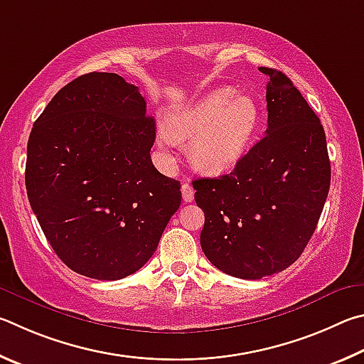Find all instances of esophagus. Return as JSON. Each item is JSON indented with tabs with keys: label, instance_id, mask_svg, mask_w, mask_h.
<instances>
[{
	"label": "esophagus",
	"instance_id": "esophagus-1",
	"mask_svg": "<svg viewBox=\"0 0 364 364\" xmlns=\"http://www.w3.org/2000/svg\"><path fill=\"white\" fill-rule=\"evenodd\" d=\"M182 198L186 203L193 201L195 198V190L190 183H182Z\"/></svg>",
	"mask_w": 364,
	"mask_h": 364
}]
</instances>
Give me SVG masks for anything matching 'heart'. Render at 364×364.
Instances as JSON below:
<instances>
[{"label":"heart","instance_id":"1","mask_svg":"<svg viewBox=\"0 0 364 364\" xmlns=\"http://www.w3.org/2000/svg\"><path fill=\"white\" fill-rule=\"evenodd\" d=\"M260 119L262 112L256 99L237 95L232 87H220L172 114L166 131L174 142L192 139L188 145L192 163L209 174H220L243 158Z\"/></svg>","mask_w":364,"mask_h":364}]
</instances>
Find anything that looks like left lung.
Instances as JSON below:
<instances>
[{
	"instance_id": "obj_1",
	"label": "left lung",
	"mask_w": 364,
	"mask_h": 364,
	"mask_svg": "<svg viewBox=\"0 0 364 364\" xmlns=\"http://www.w3.org/2000/svg\"><path fill=\"white\" fill-rule=\"evenodd\" d=\"M269 127L230 174L193 182L205 213L201 247L227 275L260 279L294 264L314 235L328 198L326 134L292 81L260 67Z\"/></svg>"
}]
</instances>
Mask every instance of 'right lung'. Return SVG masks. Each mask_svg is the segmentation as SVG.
Listing matches in <instances>:
<instances>
[{
	"instance_id": "right-lung-1",
	"label": "right lung",
	"mask_w": 364,
	"mask_h": 364,
	"mask_svg": "<svg viewBox=\"0 0 364 364\" xmlns=\"http://www.w3.org/2000/svg\"><path fill=\"white\" fill-rule=\"evenodd\" d=\"M117 73L68 82L35 121L25 187L44 237L68 269L121 279L149 262L181 206V182L151 163L156 124Z\"/></svg>"
}]
</instances>
